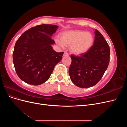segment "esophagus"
<instances>
[{
  "label": "esophagus",
  "instance_id": "esophagus-1",
  "mask_svg": "<svg viewBox=\"0 0 127 127\" xmlns=\"http://www.w3.org/2000/svg\"><path fill=\"white\" fill-rule=\"evenodd\" d=\"M69 56V54L68 53H67V52H64V57H67V56Z\"/></svg>",
  "mask_w": 127,
  "mask_h": 127
}]
</instances>
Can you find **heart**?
Here are the masks:
<instances>
[{
	"mask_svg": "<svg viewBox=\"0 0 127 127\" xmlns=\"http://www.w3.org/2000/svg\"><path fill=\"white\" fill-rule=\"evenodd\" d=\"M61 40L56 39V43L60 47L71 45V49L76 55L87 52L94 43V37L90 32L80 30H71L64 32L61 35Z\"/></svg>",
	"mask_w": 127,
	"mask_h": 127,
	"instance_id": "b5f03b06",
	"label": "heart"
}]
</instances>
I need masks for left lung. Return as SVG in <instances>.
<instances>
[{"label":"left lung","mask_w":127,"mask_h":127,"mask_svg":"<svg viewBox=\"0 0 127 127\" xmlns=\"http://www.w3.org/2000/svg\"><path fill=\"white\" fill-rule=\"evenodd\" d=\"M94 33V43L89 50L80 56L71 55L69 74L72 82L80 88L96 85L102 78L109 64V45L98 31L95 30Z\"/></svg>","instance_id":"obj_1"}]
</instances>
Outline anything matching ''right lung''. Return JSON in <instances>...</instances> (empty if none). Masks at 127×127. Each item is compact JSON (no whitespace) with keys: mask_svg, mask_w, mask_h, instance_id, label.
Masks as SVG:
<instances>
[{"mask_svg":"<svg viewBox=\"0 0 127 127\" xmlns=\"http://www.w3.org/2000/svg\"><path fill=\"white\" fill-rule=\"evenodd\" d=\"M58 26L42 24L22 34L15 43L13 63L18 76L23 81L39 85L49 79L56 65L62 59L64 52L53 49L51 39Z\"/></svg>","mask_w":127,"mask_h":127,"instance_id":"1","label":"right lung"}]
</instances>
